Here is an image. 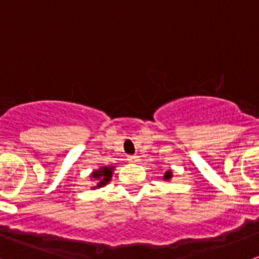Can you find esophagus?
<instances>
[{
  "instance_id": "1",
  "label": "esophagus",
  "mask_w": 259,
  "mask_h": 259,
  "mask_svg": "<svg viewBox=\"0 0 259 259\" xmlns=\"http://www.w3.org/2000/svg\"><path fill=\"white\" fill-rule=\"evenodd\" d=\"M127 161H130V162H136V161H139V157H137V155H128V157H127Z\"/></svg>"
}]
</instances>
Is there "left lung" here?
<instances>
[{
  "label": "left lung",
  "instance_id": "1",
  "mask_svg": "<svg viewBox=\"0 0 259 259\" xmlns=\"http://www.w3.org/2000/svg\"><path fill=\"white\" fill-rule=\"evenodd\" d=\"M171 178H172V172H171V171H166V172H164L163 179L164 180H170Z\"/></svg>",
  "mask_w": 259,
  "mask_h": 259
}]
</instances>
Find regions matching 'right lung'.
<instances>
[{
  "label": "right lung",
  "mask_w": 259,
  "mask_h": 259,
  "mask_svg": "<svg viewBox=\"0 0 259 259\" xmlns=\"http://www.w3.org/2000/svg\"><path fill=\"white\" fill-rule=\"evenodd\" d=\"M114 172V167L113 166H102L100 167L98 170H95L92 174H91V178L92 180H95L96 185H93L92 189L96 188H101L104 185H106L107 183L111 180V176H113Z\"/></svg>",
  "instance_id": "add662e5"
}]
</instances>
